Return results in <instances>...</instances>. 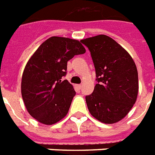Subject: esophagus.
Instances as JSON below:
<instances>
[{"label":"esophagus","instance_id":"34e87169","mask_svg":"<svg viewBox=\"0 0 155 155\" xmlns=\"http://www.w3.org/2000/svg\"><path fill=\"white\" fill-rule=\"evenodd\" d=\"M81 87H82V85L81 84L76 85V88H77L78 90H81Z\"/></svg>","mask_w":155,"mask_h":155}]
</instances>
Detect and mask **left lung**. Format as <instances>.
Wrapping results in <instances>:
<instances>
[{
    "mask_svg": "<svg viewBox=\"0 0 155 155\" xmlns=\"http://www.w3.org/2000/svg\"><path fill=\"white\" fill-rule=\"evenodd\" d=\"M89 50L96 70V84L85 97L90 113L100 121L113 124L127 115L137 100V67L121 46L101 35L81 40Z\"/></svg>",
    "mask_w": 155,
    "mask_h": 155,
    "instance_id": "1",
    "label": "left lung"
}]
</instances>
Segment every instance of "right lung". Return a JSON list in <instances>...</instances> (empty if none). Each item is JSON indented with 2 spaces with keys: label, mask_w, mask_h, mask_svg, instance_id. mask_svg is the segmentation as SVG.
I'll use <instances>...</instances> for the list:
<instances>
[{
  "label": "right lung",
  "mask_w": 155,
  "mask_h": 155,
  "mask_svg": "<svg viewBox=\"0 0 155 155\" xmlns=\"http://www.w3.org/2000/svg\"><path fill=\"white\" fill-rule=\"evenodd\" d=\"M85 53L79 41L51 37L28 61L21 79V96L30 115L45 125H53L68 113L75 92L63 77L68 61Z\"/></svg>",
  "instance_id": "add662e5"
}]
</instances>
